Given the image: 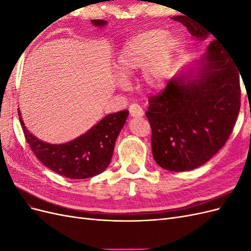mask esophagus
<instances>
[{"label":"esophagus","instance_id":"esophagus-1","mask_svg":"<svg viewBox=\"0 0 251 251\" xmlns=\"http://www.w3.org/2000/svg\"><path fill=\"white\" fill-rule=\"evenodd\" d=\"M130 114L132 117H141L143 116L144 113L140 105H138L137 103H132L130 105Z\"/></svg>","mask_w":251,"mask_h":251}]
</instances>
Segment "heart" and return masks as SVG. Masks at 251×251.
<instances>
[{"label":"heart","mask_w":251,"mask_h":251,"mask_svg":"<svg viewBox=\"0 0 251 251\" xmlns=\"http://www.w3.org/2000/svg\"><path fill=\"white\" fill-rule=\"evenodd\" d=\"M176 44L175 37L163 29L147 30L133 36L121 47L114 67L123 79L142 69V86L150 92L160 91L170 79ZM119 83L123 86L124 80Z\"/></svg>","instance_id":"obj_1"}]
</instances>
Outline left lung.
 <instances>
[{
  "mask_svg": "<svg viewBox=\"0 0 251 251\" xmlns=\"http://www.w3.org/2000/svg\"><path fill=\"white\" fill-rule=\"evenodd\" d=\"M196 41L209 32L186 17H174ZM240 71L218 40L185 66L162 93L151 96L146 115L156 163L171 172L192 171L223 148L241 107Z\"/></svg>",
  "mask_w": 251,
  "mask_h": 251,
  "instance_id": "8db88e82",
  "label": "left lung"
}]
</instances>
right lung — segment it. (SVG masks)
Listing matches in <instances>:
<instances>
[{"label":"right lung","instance_id":"1","mask_svg":"<svg viewBox=\"0 0 251 251\" xmlns=\"http://www.w3.org/2000/svg\"><path fill=\"white\" fill-rule=\"evenodd\" d=\"M91 23L96 27L108 24L103 20H92ZM127 115L126 110L109 114L79 137L66 143L52 144L29 132L19 109L23 132L36 158L51 171L71 179L94 177L108 168L116 139Z\"/></svg>","mask_w":251,"mask_h":251}]
</instances>
